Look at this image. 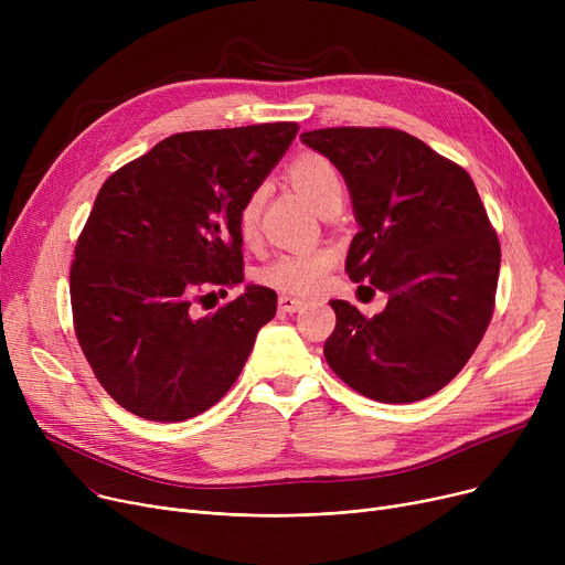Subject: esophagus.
<instances>
[{"label":"esophagus","mask_w":565,"mask_h":565,"mask_svg":"<svg viewBox=\"0 0 565 565\" xmlns=\"http://www.w3.org/2000/svg\"><path fill=\"white\" fill-rule=\"evenodd\" d=\"M305 307H307V302L300 300V298H292V295H281V298H279V309L284 313H298Z\"/></svg>","instance_id":"34e87169"}]
</instances>
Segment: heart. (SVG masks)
I'll use <instances>...</instances> for the list:
<instances>
[{
	"mask_svg": "<svg viewBox=\"0 0 565 565\" xmlns=\"http://www.w3.org/2000/svg\"><path fill=\"white\" fill-rule=\"evenodd\" d=\"M290 181L298 188L309 203L320 213L332 201H343V178L339 169L322 156H302L290 167ZM265 199V188L254 190L241 207L237 226L245 237H252L258 226L260 205ZM332 256L322 249H298L275 258L270 265L263 267L260 279L279 290L290 292H313L322 286L330 273Z\"/></svg>",
	"mask_w": 565,
	"mask_h": 565,
	"instance_id": "b5f03b06",
	"label": "heart"
}]
</instances>
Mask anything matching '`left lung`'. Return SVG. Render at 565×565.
I'll list each match as a JSON object with an SVG mask.
<instances>
[{"instance_id":"1","label":"left lung","mask_w":565,"mask_h":565,"mask_svg":"<svg viewBox=\"0 0 565 565\" xmlns=\"http://www.w3.org/2000/svg\"><path fill=\"white\" fill-rule=\"evenodd\" d=\"M300 139L339 169L350 192L360 233L345 273L390 295L373 318L332 300L337 328L324 360L373 401L433 396L460 373L492 318L501 249L477 185L401 130L324 128Z\"/></svg>"}]
</instances>
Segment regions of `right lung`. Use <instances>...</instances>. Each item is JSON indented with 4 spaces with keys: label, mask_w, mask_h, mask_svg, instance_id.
Wrapping results in <instances>:
<instances>
[{
    "label": "right lung",
    "mask_w": 565,
    "mask_h": 565,
    "mask_svg": "<svg viewBox=\"0 0 565 565\" xmlns=\"http://www.w3.org/2000/svg\"><path fill=\"white\" fill-rule=\"evenodd\" d=\"M298 124L171 135L111 173L75 247V334L105 392L148 422H185L241 375L277 311L247 284L222 309L196 302L241 286L237 215L288 151Z\"/></svg>",
    "instance_id": "right-lung-1"
}]
</instances>
